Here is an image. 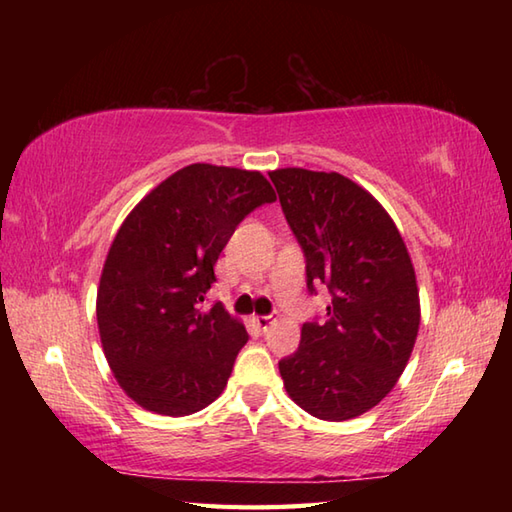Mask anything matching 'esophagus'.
Instances as JSON below:
<instances>
[{
    "mask_svg": "<svg viewBox=\"0 0 512 512\" xmlns=\"http://www.w3.org/2000/svg\"><path fill=\"white\" fill-rule=\"evenodd\" d=\"M253 323L259 330L266 332L270 328V323H273V317H262V314H257V317H253Z\"/></svg>",
    "mask_w": 512,
    "mask_h": 512,
    "instance_id": "34e87169",
    "label": "esophagus"
}]
</instances>
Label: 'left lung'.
I'll return each instance as SVG.
<instances>
[{
	"label": "left lung",
	"instance_id": "8db88e82",
	"mask_svg": "<svg viewBox=\"0 0 512 512\" xmlns=\"http://www.w3.org/2000/svg\"><path fill=\"white\" fill-rule=\"evenodd\" d=\"M306 255L308 290L325 284L328 321L303 323L295 354L279 361L288 396L319 420L376 407L405 372L420 328L409 250L372 193L336 171L268 173Z\"/></svg>",
	"mask_w": 512,
	"mask_h": 512
}]
</instances>
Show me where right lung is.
<instances>
[{
	"instance_id": "right-lung-1",
	"label": "right lung",
	"mask_w": 512,
	"mask_h": 512,
	"mask_svg": "<svg viewBox=\"0 0 512 512\" xmlns=\"http://www.w3.org/2000/svg\"><path fill=\"white\" fill-rule=\"evenodd\" d=\"M266 202L275 189L259 171L195 162L151 189L118 228L96 321L114 378L143 409L180 418L224 391L248 334L220 301L200 303L237 224Z\"/></svg>"
}]
</instances>
